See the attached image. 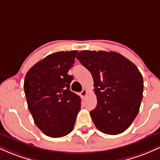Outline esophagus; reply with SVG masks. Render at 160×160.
<instances>
[{
    "mask_svg": "<svg viewBox=\"0 0 160 160\" xmlns=\"http://www.w3.org/2000/svg\"><path fill=\"white\" fill-rule=\"evenodd\" d=\"M87 93H88V91L86 90V89H82V91L81 92H80V95H81L82 97H85L86 95H87Z\"/></svg>",
    "mask_w": 160,
    "mask_h": 160,
    "instance_id": "1",
    "label": "esophagus"
}]
</instances>
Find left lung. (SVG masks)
<instances>
[{"label": "left lung", "instance_id": "8db88e82", "mask_svg": "<svg viewBox=\"0 0 160 160\" xmlns=\"http://www.w3.org/2000/svg\"><path fill=\"white\" fill-rule=\"evenodd\" d=\"M77 58L92 74L97 105L90 111L95 126L118 135L131 126L143 98L144 82L136 65L115 52L83 50Z\"/></svg>", "mask_w": 160, "mask_h": 160}]
</instances>
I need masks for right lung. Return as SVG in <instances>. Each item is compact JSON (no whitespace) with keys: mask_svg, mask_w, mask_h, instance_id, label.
<instances>
[{"mask_svg":"<svg viewBox=\"0 0 160 160\" xmlns=\"http://www.w3.org/2000/svg\"><path fill=\"white\" fill-rule=\"evenodd\" d=\"M78 52L61 51L46 56L29 69L24 88L34 123L45 135L61 138L74 128L81 99L70 90L68 75Z\"/></svg>","mask_w":160,"mask_h":160,"instance_id":"obj_1","label":"right lung"}]
</instances>
